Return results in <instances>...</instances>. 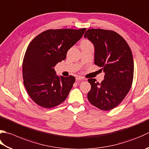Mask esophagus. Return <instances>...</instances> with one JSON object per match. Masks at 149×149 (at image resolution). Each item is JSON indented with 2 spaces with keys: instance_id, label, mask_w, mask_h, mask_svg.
I'll return each mask as SVG.
<instances>
[{
  "instance_id": "1",
  "label": "esophagus",
  "mask_w": 149,
  "mask_h": 149,
  "mask_svg": "<svg viewBox=\"0 0 149 149\" xmlns=\"http://www.w3.org/2000/svg\"><path fill=\"white\" fill-rule=\"evenodd\" d=\"M75 79H76L77 81H81V80L84 79V78L81 76H77L76 77H75Z\"/></svg>"
}]
</instances>
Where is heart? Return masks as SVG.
<instances>
[{"instance_id":"b5f03b06","label":"heart","mask_w":149,"mask_h":149,"mask_svg":"<svg viewBox=\"0 0 149 149\" xmlns=\"http://www.w3.org/2000/svg\"><path fill=\"white\" fill-rule=\"evenodd\" d=\"M86 42H89V41H88V40H84L82 43H86Z\"/></svg>"}]
</instances>
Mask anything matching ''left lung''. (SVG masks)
Returning a JSON list of instances; mask_svg holds the SVG:
<instances>
[{
  "mask_svg": "<svg viewBox=\"0 0 149 149\" xmlns=\"http://www.w3.org/2000/svg\"><path fill=\"white\" fill-rule=\"evenodd\" d=\"M95 46V65L105 73L101 83L88 79L89 102L102 110L114 109L126 97L132 86L134 61L132 51L120 35L112 30L89 29L84 33Z\"/></svg>",
  "mask_w": 149,
  "mask_h": 149,
  "instance_id": "8db88e82",
  "label": "left lung"
}]
</instances>
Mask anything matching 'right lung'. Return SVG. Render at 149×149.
Here are the masks:
<instances>
[{
    "mask_svg": "<svg viewBox=\"0 0 149 149\" xmlns=\"http://www.w3.org/2000/svg\"><path fill=\"white\" fill-rule=\"evenodd\" d=\"M86 30L51 29L38 35L28 45L22 62L23 83L38 105L50 109L62 103L68 95L75 78L59 77L54 67L66 59L67 52Z\"/></svg>",
    "mask_w": 149,
    "mask_h": 149,
    "instance_id": "1",
    "label": "right lung"
}]
</instances>
